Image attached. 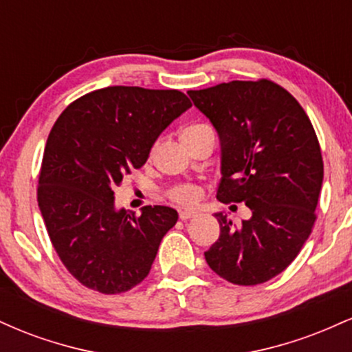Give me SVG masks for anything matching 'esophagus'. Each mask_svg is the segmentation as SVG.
<instances>
[{"instance_id": "1", "label": "esophagus", "mask_w": 352, "mask_h": 352, "mask_svg": "<svg viewBox=\"0 0 352 352\" xmlns=\"http://www.w3.org/2000/svg\"><path fill=\"white\" fill-rule=\"evenodd\" d=\"M193 217H197L195 210H182L180 212V220H190Z\"/></svg>"}]
</instances>
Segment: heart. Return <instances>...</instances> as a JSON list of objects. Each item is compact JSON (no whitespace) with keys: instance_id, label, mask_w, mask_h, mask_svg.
<instances>
[{"instance_id":"obj_1","label":"heart","mask_w":352,"mask_h":352,"mask_svg":"<svg viewBox=\"0 0 352 352\" xmlns=\"http://www.w3.org/2000/svg\"><path fill=\"white\" fill-rule=\"evenodd\" d=\"M204 127H207V125H204V124L188 125V127H185L184 132H182V137L193 134V132L200 131V129H204ZM170 197L175 201H179V204L192 205V204H197V201H199V199L201 197V190L197 187V185H192V184L177 185V187H173L170 190Z\"/></svg>"}]
</instances>
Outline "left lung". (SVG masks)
I'll return each instance as SVG.
<instances>
[{
	"label": "left lung",
	"instance_id": "obj_1",
	"mask_svg": "<svg viewBox=\"0 0 352 352\" xmlns=\"http://www.w3.org/2000/svg\"><path fill=\"white\" fill-rule=\"evenodd\" d=\"M220 139L217 199L245 201L240 227L215 213L220 236L205 252L218 276L260 285L288 268L308 240L322 185L316 132L296 99L268 79L188 91Z\"/></svg>",
	"mask_w": 352,
	"mask_h": 352
}]
</instances>
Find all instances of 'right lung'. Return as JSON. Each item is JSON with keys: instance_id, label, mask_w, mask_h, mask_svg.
Instances as JSON below:
<instances>
[{"instance_id": "obj_1", "label": "right lung", "mask_w": 352, "mask_h": 352, "mask_svg": "<svg viewBox=\"0 0 352 352\" xmlns=\"http://www.w3.org/2000/svg\"><path fill=\"white\" fill-rule=\"evenodd\" d=\"M192 107L184 92L111 86L82 96L56 120L44 148L38 204L72 276L104 294L129 292L151 272L177 210L116 207L114 190L147 162L152 145Z\"/></svg>"}]
</instances>
